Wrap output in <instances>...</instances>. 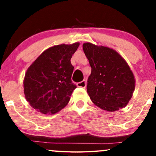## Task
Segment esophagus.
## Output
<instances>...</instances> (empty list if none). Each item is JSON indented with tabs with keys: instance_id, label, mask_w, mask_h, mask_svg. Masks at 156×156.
Segmentation results:
<instances>
[{
	"instance_id": "34e87169",
	"label": "esophagus",
	"mask_w": 156,
	"mask_h": 156,
	"mask_svg": "<svg viewBox=\"0 0 156 156\" xmlns=\"http://www.w3.org/2000/svg\"><path fill=\"white\" fill-rule=\"evenodd\" d=\"M77 87H82V88H85V87H87V80H82V81L77 83Z\"/></svg>"
}]
</instances>
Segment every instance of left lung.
Instances as JSON below:
<instances>
[{"label": "left lung", "mask_w": 156, "mask_h": 156, "mask_svg": "<svg viewBox=\"0 0 156 156\" xmlns=\"http://www.w3.org/2000/svg\"><path fill=\"white\" fill-rule=\"evenodd\" d=\"M83 52L91 66L87 92L98 107L114 112L128 103L135 89V79L126 62L114 50L87 42Z\"/></svg>", "instance_id": "left-lung-1"}]
</instances>
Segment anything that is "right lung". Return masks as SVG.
Masks as SVG:
<instances>
[{
    "instance_id": "right-lung-1",
    "label": "right lung",
    "mask_w": 156,
    "mask_h": 156,
    "mask_svg": "<svg viewBox=\"0 0 156 156\" xmlns=\"http://www.w3.org/2000/svg\"><path fill=\"white\" fill-rule=\"evenodd\" d=\"M79 43L59 44L44 51L28 69L23 87L27 101L38 112L53 114L67 105L76 85L70 59Z\"/></svg>"
}]
</instances>
